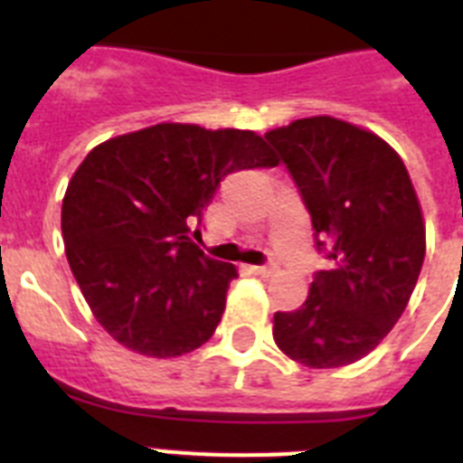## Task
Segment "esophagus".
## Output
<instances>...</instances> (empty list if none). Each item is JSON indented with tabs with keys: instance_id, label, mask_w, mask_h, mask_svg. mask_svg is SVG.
Returning <instances> with one entry per match:
<instances>
[{
	"instance_id": "1",
	"label": "esophagus",
	"mask_w": 463,
	"mask_h": 463,
	"mask_svg": "<svg viewBox=\"0 0 463 463\" xmlns=\"http://www.w3.org/2000/svg\"><path fill=\"white\" fill-rule=\"evenodd\" d=\"M276 271L274 264H261V267H252V274L257 276H271Z\"/></svg>"
}]
</instances>
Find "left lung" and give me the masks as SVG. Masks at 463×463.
<instances>
[{
	"label": "left lung",
	"instance_id": "left-lung-1",
	"mask_svg": "<svg viewBox=\"0 0 463 463\" xmlns=\"http://www.w3.org/2000/svg\"><path fill=\"white\" fill-rule=\"evenodd\" d=\"M293 175L331 267L307 300L274 315V341L307 367L365 358L399 322L425 260V223L409 170L377 134L305 118L264 134Z\"/></svg>",
	"mask_w": 463,
	"mask_h": 463
}]
</instances>
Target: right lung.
<instances>
[{
	"label": "right lung",
	"mask_w": 463,
	"mask_h": 463,
	"mask_svg": "<svg viewBox=\"0 0 463 463\" xmlns=\"http://www.w3.org/2000/svg\"><path fill=\"white\" fill-rule=\"evenodd\" d=\"M250 129L146 127L90 151L69 180L61 235L90 312L118 344L177 358L206 344L238 269L211 260L192 231L225 175L274 167Z\"/></svg>",
	"instance_id": "add662e5"
}]
</instances>
